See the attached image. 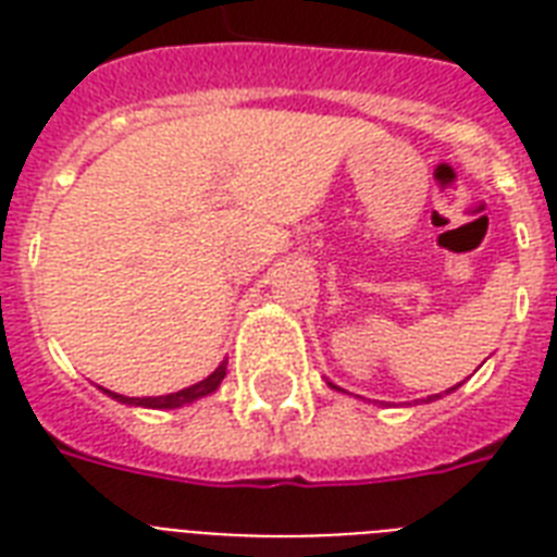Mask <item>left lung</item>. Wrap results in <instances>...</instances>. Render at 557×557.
Segmentation results:
<instances>
[{"mask_svg":"<svg viewBox=\"0 0 557 557\" xmlns=\"http://www.w3.org/2000/svg\"><path fill=\"white\" fill-rule=\"evenodd\" d=\"M335 389H338V387H335ZM450 389H454V387H450ZM431 398H436V396H428V401H431Z\"/></svg>","mask_w":557,"mask_h":557,"instance_id":"1","label":"left lung"}]
</instances>
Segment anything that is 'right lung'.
<instances>
[{
  "label": "right lung",
  "mask_w": 557,
  "mask_h": 557,
  "mask_svg": "<svg viewBox=\"0 0 557 557\" xmlns=\"http://www.w3.org/2000/svg\"><path fill=\"white\" fill-rule=\"evenodd\" d=\"M225 370H227V361H222V364L210 372L208 379L199 381V384H193V387L178 389V393H170V396H159V398H126V396H117V393H109V389L107 393L112 398H117V401H129V405H144V407H168L170 410V407L190 405V401H196V398L213 393V389L219 387V381L225 379Z\"/></svg>",
  "instance_id": "obj_1"
}]
</instances>
